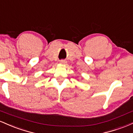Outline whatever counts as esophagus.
I'll return each mask as SVG.
<instances>
[{
  "label": "esophagus",
  "instance_id": "1",
  "mask_svg": "<svg viewBox=\"0 0 133 133\" xmlns=\"http://www.w3.org/2000/svg\"><path fill=\"white\" fill-rule=\"evenodd\" d=\"M60 63L61 64H65V63H66V61L65 60L60 61Z\"/></svg>",
  "mask_w": 133,
  "mask_h": 133
}]
</instances>
